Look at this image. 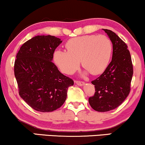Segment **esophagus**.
I'll list each match as a JSON object with an SVG mask.
<instances>
[{"label":"esophagus","instance_id":"obj_1","mask_svg":"<svg viewBox=\"0 0 145 145\" xmlns=\"http://www.w3.org/2000/svg\"><path fill=\"white\" fill-rule=\"evenodd\" d=\"M76 83L77 84L78 86H84L85 84V83L82 81H76Z\"/></svg>","mask_w":145,"mask_h":145}]
</instances>
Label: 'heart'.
I'll return each mask as SVG.
<instances>
[{
  "label": "heart",
  "instance_id": "obj_1",
  "mask_svg": "<svg viewBox=\"0 0 145 145\" xmlns=\"http://www.w3.org/2000/svg\"><path fill=\"white\" fill-rule=\"evenodd\" d=\"M67 50H57L54 60L63 72L74 73L82 65L93 75L102 74L109 65L112 45L103 35H86L69 40L66 44Z\"/></svg>",
  "mask_w": 145,
  "mask_h": 145
}]
</instances>
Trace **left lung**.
I'll list each match as a JSON object with an SVG mask.
<instances>
[{"label":"left lung","mask_w":145,"mask_h":145,"mask_svg":"<svg viewBox=\"0 0 145 145\" xmlns=\"http://www.w3.org/2000/svg\"><path fill=\"white\" fill-rule=\"evenodd\" d=\"M113 44L110 63L102 74L91 82L95 93L88 99L94 110L106 112L116 109L127 98L130 91L133 66L128 46L111 30L103 29Z\"/></svg>","instance_id":"obj_1"}]
</instances>
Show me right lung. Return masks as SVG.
<instances>
[{
	"mask_svg": "<svg viewBox=\"0 0 145 145\" xmlns=\"http://www.w3.org/2000/svg\"><path fill=\"white\" fill-rule=\"evenodd\" d=\"M62 40L54 36H36L25 42L17 54L14 74L19 95L36 111L51 112L63 105L74 81L52 62Z\"/></svg>",
	"mask_w": 145,
	"mask_h": 145,
	"instance_id": "1",
	"label": "right lung"
}]
</instances>
